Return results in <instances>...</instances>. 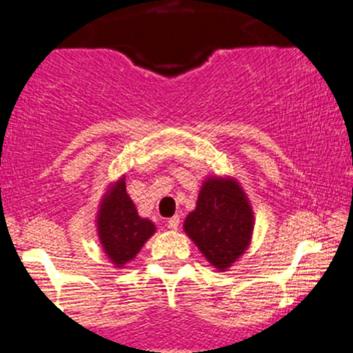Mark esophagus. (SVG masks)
Returning <instances> with one entry per match:
<instances>
[{"mask_svg":"<svg viewBox=\"0 0 353 353\" xmlns=\"http://www.w3.org/2000/svg\"><path fill=\"white\" fill-rule=\"evenodd\" d=\"M179 222H181L179 216L176 215V216H172V219L167 220V227H169L170 230H177V229H179Z\"/></svg>","mask_w":353,"mask_h":353,"instance_id":"34e87169","label":"esophagus"}]
</instances>
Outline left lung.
<instances>
[{"label": "left lung", "instance_id": "obj_1", "mask_svg": "<svg viewBox=\"0 0 353 353\" xmlns=\"http://www.w3.org/2000/svg\"><path fill=\"white\" fill-rule=\"evenodd\" d=\"M184 230L215 268H229L252 234V210L239 184L219 177L206 181L196 210L184 220Z\"/></svg>", "mask_w": 353, "mask_h": 353}]
</instances>
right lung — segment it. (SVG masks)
Wrapping results in <instances>:
<instances>
[{
    "label": "right lung",
    "instance_id": "add662e5",
    "mask_svg": "<svg viewBox=\"0 0 353 353\" xmlns=\"http://www.w3.org/2000/svg\"><path fill=\"white\" fill-rule=\"evenodd\" d=\"M97 229L102 248L116 266L133 259L141 245L155 232L154 223L138 215L126 193L124 179L116 183L108 198L102 201Z\"/></svg>",
    "mask_w": 353,
    "mask_h": 353
}]
</instances>
